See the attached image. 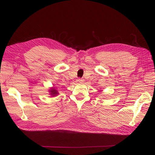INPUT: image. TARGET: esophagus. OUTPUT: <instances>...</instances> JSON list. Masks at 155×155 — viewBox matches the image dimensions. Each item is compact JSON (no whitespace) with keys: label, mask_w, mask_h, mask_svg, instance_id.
I'll return each instance as SVG.
<instances>
[{"label":"esophagus","mask_w":155,"mask_h":155,"mask_svg":"<svg viewBox=\"0 0 155 155\" xmlns=\"http://www.w3.org/2000/svg\"><path fill=\"white\" fill-rule=\"evenodd\" d=\"M77 82L78 83H83L84 82V80L83 79V78H78V79L77 80Z\"/></svg>","instance_id":"esophagus-1"}]
</instances>
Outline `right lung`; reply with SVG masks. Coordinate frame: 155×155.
Wrapping results in <instances>:
<instances>
[{"label": "right lung", "instance_id": "right-lung-1", "mask_svg": "<svg viewBox=\"0 0 155 155\" xmlns=\"http://www.w3.org/2000/svg\"><path fill=\"white\" fill-rule=\"evenodd\" d=\"M49 93H50V95H51V97H54V96H57V94H58V91L55 88H51L50 90H49Z\"/></svg>", "mask_w": 155, "mask_h": 155}]
</instances>
